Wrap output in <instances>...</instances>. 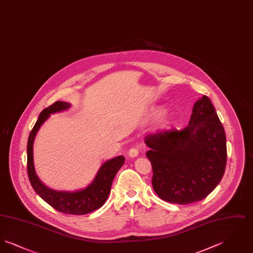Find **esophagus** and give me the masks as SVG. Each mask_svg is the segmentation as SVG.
I'll use <instances>...</instances> for the list:
<instances>
[{"mask_svg": "<svg viewBox=\"0 0 253 253\" xmlns=\"http://www.w3.org/2000/svg\"><path fill=\"white\" fill-rule=\"evenodd\" d=\"M128 155L130 157H136L138 156V150L136 148H132V149H130Z\"/></svg>", "mask_w": 253, "mask_h": 253, "instance_id": "obj_1", "label": "esophagus"}]
</instances>
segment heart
<instances>
[{
    "label": "heart",
    "instance_id": "obj_1",
    "mask_svg": "<svg viewBox=\"0 0 253 253\" xmlns=\"http://www.w3.org/2000/svg\"><path fill=\"white\" fill-rule=\"evenodd\" d=\"M165 114L163 113V112H161V113H158V117H157V121L159 122V123H163V122H165Z\"/></svg>",
    "mask_w": 253,
    "mask_h": 253
}]
</instances>
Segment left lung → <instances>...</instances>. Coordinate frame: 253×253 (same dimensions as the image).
Here are the masks:
<instances>
[{"mask_svg": "<svg viewBox=\"0 0 253 253\" xmlns=\"http://www.w3.org/2000/svg\"><path fill=\"white\" fill-rule=\"evenodd\" d=\"M153 168L154 191L164 201L191 204L211 193L227 164L224 127L211 99L203 96L193 105L189 125L145 136Z\"/></svg>", "mask_w": 253, "mask_h": 253, "instance_id": "obj_1", "label": "left lung"}]
</instances>
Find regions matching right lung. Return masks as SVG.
<instances>
[{"label": "right lung", "instance_id": "add662e5", "mask_svg": "<svg viewBox=\"0 0 253 253\" xmlns=\"http://www.w3.org/2000/svg\"><path fill=\"white\" fill-rule=\"evenodd\" d=\"M71 107L70 103L56 101L40 114L27 141V172L31 186L46 203L58 211L65 214L83 215L99 209L108 198L113 180L124 164L125 158L122 156L107 160L101 165L96 177L85 189L76 192H62L49 189L39 179L34 168L33 143L37 132L51 114H55Z\"/></svg>", "mask_w": 253, "mask_h": 253}]
</instances>
